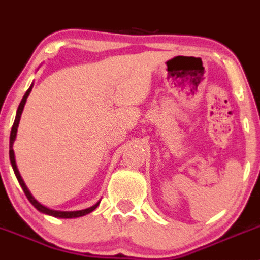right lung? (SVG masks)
<instances>
[{
    "mask_svg": "<svg viewBox=\"0 0 260 260\" xmlns=\"http://www.w3.org/2000/svg\"><path fill=\"white\" fill-rule=\"evenodd\" d=\"M31 86L27 89V91L25 92L24 98L21 99V103H20L19 108H17V112H16V118H15V122L14 124H12V128H11V133H10V161H11V165H12V169H14V173L15 175H16L17 180H19L20 185H21L22 190H24L25 196H26L27 200L30 201V203H31L32 206H34L35 208H37L38 211H40V212L43 213H47V215H50L53 216V217H59V218H74V217H80V216H85L87 215V213L92 212V211L95 210V208L99 206L100 202H98L96 205H94L92 207L90 208H86V210H82V211H74V212H60V211H53V210H49V208L44 207V206L40 205L39 202H37V201L34 200V197H32L31 194H30L29 189L26 188V185H25L24 180H22L21 175H20L19 170H17V166H16V161H15V153H14V148H12V145H14V141L15 138H16V132H17V127H19V122H20V118H21V113H22V109H24V105L25 103H26V99L27 96H29L30 91H31Z\"/></svg>",
    "mask_w": 260,
    "mask_h": 260,
    "instance_id": "right-lung-1",
    "label": "right lung"
}]
</instances>
